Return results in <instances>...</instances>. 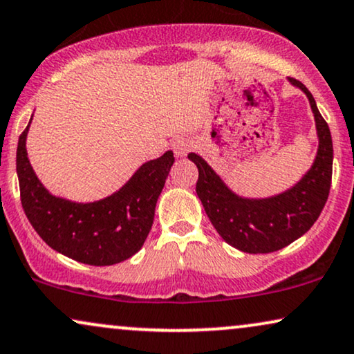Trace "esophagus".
I'll use <instances>...</instances> for the list:
<instances>
[{
  "instance_id": "34e87169",
  "label": "esophagus",
  "mask_w": 354,
  "mask_h": 354,
  "mask_svg": "<svg viewBox=\"0 0 354 354\" xmlns=\"http://www.w3.org/2000/svg\"><path fill=\"white\" fill-rule=\"evenodd\" d=\"M172 149L177 158H185L192 149V141L188 140V138H177V140L172 143Z\"/></svg>"
}]
</instances>
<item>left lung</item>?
<instances>
[{"instance_id":"1","label":"left lung","mask_w":354,"mask_h":354,"mask_svg":"<svg viewBox=\"0 0 354 354\" xmlns=\"http://www.w3.org/2000/svg\"><path fill=\"white\" fill-rule=\"evenodd\" d=\"M309 99L319 136L312 167L296 185L268 198H245L229 188L201 156L188 159L198 167L196 195L219 236L247 254H270L286 247L312 227L327 203L332 183L333 145L315 99L301 81L288 77Z\"/></svg>"}]
</instances>
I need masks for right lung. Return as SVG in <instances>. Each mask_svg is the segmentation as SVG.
Segmentation results:
<instances>
[{"instance_id": "1", "label": "right lung", "mask_w": 354, "mask_h": 354, "mask_svg": "<svg viewBox=\"0 0 354 354\" xmlns=\"http://www.w3.org/2000/svg\"><path fill=\"white\" fill-rule=\"evenodd\" d=\"M29 125L19 136L16 171L21 203L32 227L53 250L94 267L130 259L141 249L154 221V209L174 164V153L148 160L115 194L91 203L50 194L27 158Z\"/></svg>"}]
</instances>
